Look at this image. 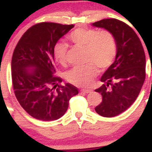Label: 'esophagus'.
Returning <instances> with one entry per match:
<instances>
[{
    "mask_svg": "<svg viewBox=\"0 0 152 152\" xmlns=\"http://www.w3.org/2000/svg\"><path fill=\"white\" fill-rule=\"evenodd\" d=\"M80 92H84V93H91V92H92V90H89V89H81Z\"/></svg>",
    "mask_w": 152,
    "mask_h": 152,
    "instance_id": "esophagus-1",
    "label": "esophagus"
}]
</instances>
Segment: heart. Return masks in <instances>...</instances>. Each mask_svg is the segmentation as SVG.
I'll use <instances>...</instances> for the list:
<instances>
[{"label":"heart","instance_id":"1","mask_svg":"<svg viewBox=\"0 0 152 152\" xmlns=\"http://www.w3.org/2000/svg\"><path fill=\"white\" fill-rule=\"evenodd\" d=\"M72 43L85 49L86 59L89 62L84 66H75L66 74L67 80L80 87H90L97 75V68L105 69L113 63L117 53V45L113 34L108 30L80 27L68 35ZM68 45L58 42L54 45V57L58 63L64 65L66 61Z\"/></svg>","mask_w":152,"mask_h":152}]
</instances>
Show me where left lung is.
<instances>
[{
    "label": "left lung",
    "instance_id": "8db88e82",
    "mask_svg": "<svg viewBox=\"0 0 152 152\" xmlns=\"http://www.w3.org/2000/svg\"><path fill=\"white\" fill-rule=\"evenodd\" d=\"M92 25L112 33L117 45L115 60L101 77L103 85L95 90L102 96L95 110L111 118L125 112L136 100L145 80V54L136 33L122 21L110 18Z\"/></svg>",
    "mask_w": 152,
    "mask_h": 152
}]
</instances>
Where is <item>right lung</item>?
<instances>
[{
    "label": "right lung",
    "mask_w": 152,
    "mask_h": 152,
    "mask_svg": "<svg viewBox=\"0 0 152 152\" xmlns=\"http://www.w3.org/2000/svg\"><path fill=\"white\" fill-rule=\"evenodd\" d=\"M73 24L42 22L23 34L11 60V78L16 98L30 115L41 121L61 118L78 89L70 83L60 85L54 76V45Z\"/></svg>",
    "instance_id": "add662e5"
}]
</instances>
